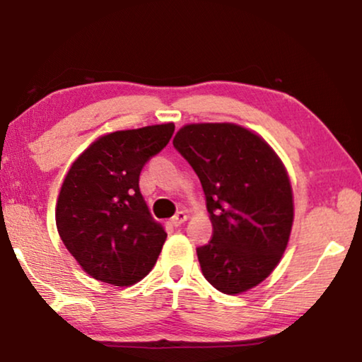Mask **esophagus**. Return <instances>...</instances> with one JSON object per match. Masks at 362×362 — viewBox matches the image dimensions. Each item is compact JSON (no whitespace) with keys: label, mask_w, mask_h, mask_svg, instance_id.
I'll return each mask as SVG.
<instances>
[{"label":"esophagus","mask_w":362,"mask_h":362,"mask_svg":"<svg viewBox=\"0 0 362 362\" xmlns=\"http://www.w3.org/2000/svg\"><path fill=\"white\" fill-rule=\"evenodd\" d=\"M187 221V214L185 211H180V212H176L175 216H173V219H171V222H173V226H181L182 222H186Z\"/></svg>","instance_id":"34e87169"}]
</instances>
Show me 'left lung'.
<instances>
[{"instance_id":"obj_1","label":"left lung","mask_w":362,"mask_h":362,"mask_svg":"<svg viewBox=\"0 0 362 362\" xmlns=\"http://www.w3.org/2000/svg\"><path fill=\"white\" fill-rule=\"evenodd\" d=\"M173 145L199 177L214 227L196 249L202 275L227 295L259 285L280 262L293 224V194L279 156L234 123L186 125Z\"/></svg>"}]
</instances>
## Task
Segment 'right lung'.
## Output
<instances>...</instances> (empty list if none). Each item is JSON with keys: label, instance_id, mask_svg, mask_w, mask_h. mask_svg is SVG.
<instances>
[{"label": "right lung", "instance_id": "right-lung-1", "mask_svg": "<svg viewBox=\"0 0 362 362\" xmlns=\"http://www.w3.org/2000/svg\"><path fill=\"white\" fill-rule=\"evenodd\" d=\"M173 133V123L108 133L69 170L57 199V230L95 280L133 285L156 264L166 232L153 219L138 182L143 166Z\"/></svg>", "mask_w": 362, "mask_h": 362}]
</instances>
